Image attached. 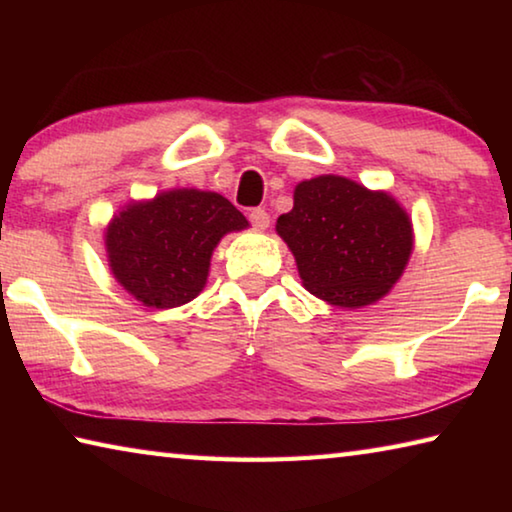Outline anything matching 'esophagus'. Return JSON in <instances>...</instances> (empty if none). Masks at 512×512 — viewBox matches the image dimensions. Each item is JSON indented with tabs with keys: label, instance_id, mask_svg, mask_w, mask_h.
<instances>
[{
	"label": "esophagus",
	"instance_id": "1",
	"mask_svg": "<svg viewBox=\"0 0 512 512\" xmlns=\"http://www.w3.org/2000/svg\"><path fill=\"white\" fill-rule=\"evenodd\" d=\"M248 219H250V223L255 225L257 230H266L268 223H271V216H268V212L262 210V207H255V210H250Z\"/></svg>",
	"mask_w": 512,
	"mask_h": 512
}]
</instances>
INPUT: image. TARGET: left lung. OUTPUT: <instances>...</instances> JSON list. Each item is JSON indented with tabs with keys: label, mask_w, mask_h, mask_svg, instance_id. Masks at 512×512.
<instances>
[{
	"label": "left lung",
	"mask_w": 512,
	"mask_h": 512,
	"mask_svg": "<svg viewBox=\"0 0 512 512\" xmlns=\"http://www.w3.org/2000/svg\"><path fill=\"white\" fill-rule=\"evenodd\" d=\"M309 293L359 309L391 291L413 248L409 214L384 192L341 176L305 180L277 219Z\"/></svg>",
	"instance_id": "1"
}]
</instances>
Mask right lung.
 Masks as SVG:
<instances>
[{"label":"right lung","instance_id":"obj_1","mask_svg":"<svg viewBox=\"0 0 512 512\" xmlns=\"http://www.w3.org/2000/svg\"><path fill=\"white\" fill-rule=\"evenodd\" d=\"M248 228L228 198L173 189L133 203L106 232L108 262L131 296L155 309L185 305L203 291L212 250L223 235Z\"/></svg>","mask_w":512,"mask_h":512}]
</instances>
